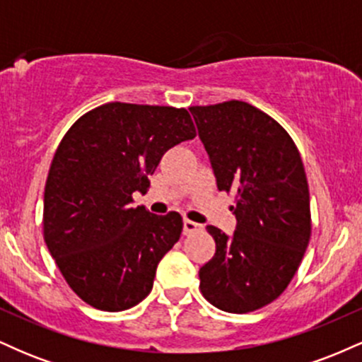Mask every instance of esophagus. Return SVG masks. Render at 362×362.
<instances>
[{
  "label": "esophagus",
  "instance_id": "1",
  "mask_svg": "<svg viewBox=\"0 0 362 362\" xmlns=\"http://www.w3.org/2000/svg\"><path fill=\"white\" fill-rule=\"evenodd\" d=\"M201 230H202L201 224L190 221V219H185V221H184V235L195 233V231H201Z\"/></svg>",
  "mask_w": 362,
  "mask_h": 362
}]
</instances>
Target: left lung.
I'll return each mask as SVG.
<instances>
[{"label":"left lung","instance_id":"obj_1","mask_svg":"<svg viewBox=\"0 0 362 362\" xmlns=\"http://www.w3.org/2000/svg\"><path fill=\"white\" fill-rule=\"evenodd\" d=\"M218 189L235 194L233 236L207 226L216 253L199 271L202 296L248 313L284 293L311 236L310 190L296 144L271 115L247 102L190 107Z\"/></svg>","mask_w":362,"mask_h":362}]
</instances>
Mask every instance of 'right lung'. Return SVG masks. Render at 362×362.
<instances>
[{"label": "right lung", "instance_id": "add662e5", "mask_svg": "<svg viewBox=\"0 0 362 362\" xmlns=\"http://www.w3.org/2000/svg\"><path fill=\"white\" fill-rule=\"evenodd\" d=\"M195 138L185 109L112 102L86 112L54 153L44 190V240L64 281L103 311L151 293L158 262L178 242L182 216L132 207L161 156Z\"/></svg>", "mask_w": 362, "mask_h": 362}]
</instances>
